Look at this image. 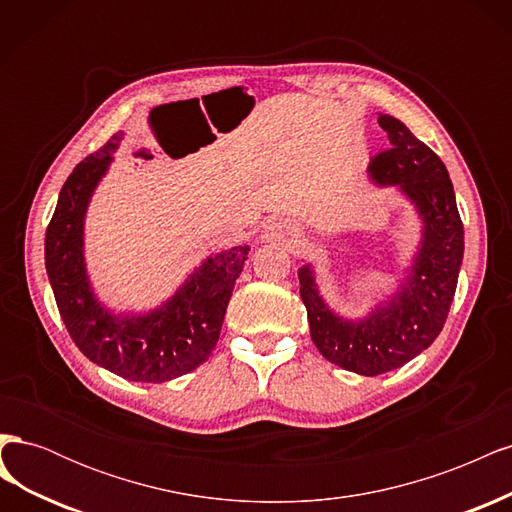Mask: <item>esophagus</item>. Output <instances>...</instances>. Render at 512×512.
<instances>
[{"mask_svg": "<svg viewBox=\"0 0 512 512\" xmlns=\"http://www.w3.org/2000/svg\"><path fill=\"white\" fill-rule=\"evenodd\" d=\"M262 239L267 243H277V245H288L290 241L297 239V228H294L288 220H273L265 232H262Z\"/></svg>", "mask_w": 512, "mask_h": 512, "instance_id": "1", "label": "esophagus"}]
</instances>
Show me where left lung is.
<instances>
[{
    "label": "left lung",
    "mask_w": 512,
    "mask_h": 512,
    "mask_svg": "<svg viewBox=\"0 0 512 512\" xmlns=\"http://www.w3.org/2000/svg\"><path fill=\"white\" fill-rule=\"evenodd\" d=\"M391 147L369 162L380 185H397L423 218V241L395 297L359 322L342 320L318 294L309 265L299 269L309 333L324 359L361 376H380L433 344L451 309L463 260V224L444 162L391 115L378 117Z\"/></svg>",
    "instance_id": "obj_1"
}]
</instances>
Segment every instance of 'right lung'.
Returning a JSON list of instances; mask_svg holds the SVG:
<instances>
[{
	"label": "right lung",
	"mask_w": 512,
	"mask_h": 512,
	"mask_svg": "<svg viewBox=\"0 0 512 512\" xmlns=\"http://www.w3.org/2000/svg\"><path fill=\"white\" fill-rule=\"evenodd\" d=\"M121 138V132L115 134L66 179L46 228V273L61 320L89 361L132 382H168L211 356L250 247L237 245L207 258L175 297L151 314L115 316L102 307L85 273L83 220Z\"/></svg>",
	"instance_id": "1"
}]
</instances>
